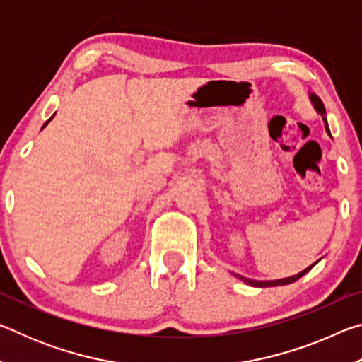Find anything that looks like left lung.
I'll use <instances>...</instances> for the list:
<instances>
[{
  "label": "left lung",
  "instance_id": "left-lung-1",
  "mask_svg": "<svg viewBox=\"0 0 362 362\" xmlns=\"http://www.w3.org/2000/svg\"><path fill=\"white\" fill-rule=\"evenodd\" d=\"M311 102H313V105H315V108L317 110V113H321V115L326 113V110H324V103L321 102L320 97L315 95V94H311ZM324 124H326V131H327V134H329V136H330V131H329V127H327V121H326V118H324ZM315 265H316V262L313 263V265H310L308 268H305L302 273L296 274V276L284 278V279H276V281H252V279H246V278H243V276H240V274H236V276L240 278V279H243V281H246V283H249L250 286H255V287H273V286H286V284L296 283L297 279H300V278L303 276V274L308 273L310 269L313 268Z\"/></svg>",
  "mask_w": 362,
  "mask_h": 362
}]
</instances>
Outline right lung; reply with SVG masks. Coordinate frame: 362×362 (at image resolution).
I'll return each instance as SVG.
<instances>
[{
	"mask_svg": "<svg viewBox=\"0 0 362 362\" xmlns=\"http://www.w3.org/2000/svg\"><path fill=\"white\" fill-rule=\"evenodd\" d=\"M49 121H51V119H49ZM49 121H47V122H49ZM47 122H46V124H45V126H47ZM45 126H42V127H45Z\"/></svg>",
	"mask_w": 362,
	"mask_h": 362,
	"instance_id": "right-lung-1",
	"label": "right lung"
}]
</instances>
